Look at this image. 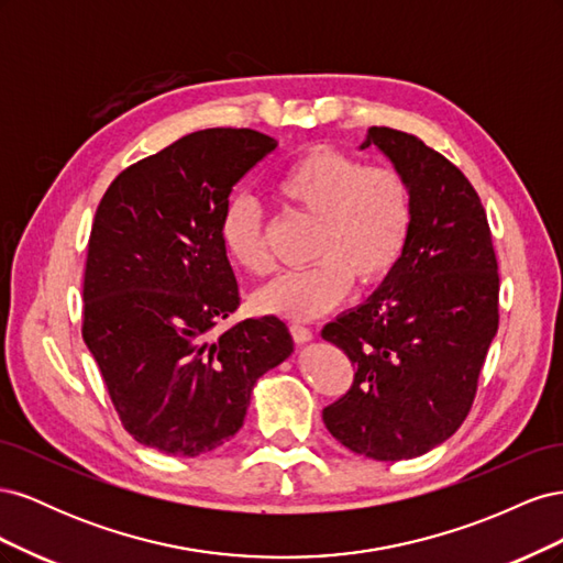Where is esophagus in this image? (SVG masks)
<instances>
[{"instance_id": "esophagus-1", "label": "esophagus", "mask_w": 563, "mask_h": 563, "mask_svg": "<svg viewBox=\"0 0 563 563\" xmlns=\"http://www.w3.org/2000/svg\"><path fill=\"white\" fill-rule=\"evenodd\" d=\"M291 335H294L296 343H300V345L310 343V340H312V331L308 327H300V323H291Z\"/></svg>"}]
</instances>
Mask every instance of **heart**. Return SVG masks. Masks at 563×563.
Segmentation results:
<instances>
[{"label": "heart", "instance_id": "b5f03b06", "mask_svg": "<svg viewBox=\"0 0 563 563\" xmlns=\"http://www.w3.org/2000/svg\"><path fill=\"white\" fill-rule=\"evenodd\" d=\"M275 192L288 209L314 220L308 251L314 263L258 288L251 298L258 314L317 319L350 294L354 279L373 286L397 267L411 234L413 197L395 168L319 147L284 168ZM218 236L232 265L253 277L272 269L255 199L232 197L220 213Z\"/></svg>", "mask_w": 563, "mask_h": 563}]
</instances>
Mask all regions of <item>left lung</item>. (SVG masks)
<instances>
[{
    "label": "left lung",
    "instance_id": "left-lung-1",
    "mask_svg": "<svg viewBox=\"0 0 563 563\" xmlns=\"http://www.w3.org/2000/svg\"><path fill=\"white\" fill-rule=\"evenodd\" d=\"M376 147L413 197V223L397 267L362 305L327 323L354 383L323 408L345 449L373 460H411L463 424L498 331V263L486 211L470 180L416 135L371 126Z\"/></svg>",
    "mask_w": 563,
    "mask_h": 563
}]
</instances>
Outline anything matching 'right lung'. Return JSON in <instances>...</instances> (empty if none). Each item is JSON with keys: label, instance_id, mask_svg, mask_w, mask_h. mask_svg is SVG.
<instances>
[{"label": "right lung", "instance_id": "add662e5", "mask_svg": "<svg viewBox=\"0 0 563 563\" xmlns=\"http://www.w3.org/2000/svg\"><path fill=\"white\" fill-rule=\"evenodd\" d=\"M277 141L251 129H203L141 159L108 187L84 272V343L126 432L195 457L240 432L253 385L286 362L277 317L211 338L240 305L218 223L232 187Z\"/></svg>", "mask_w": 563, "mask_h": 563}]
</instances>
